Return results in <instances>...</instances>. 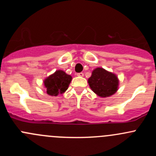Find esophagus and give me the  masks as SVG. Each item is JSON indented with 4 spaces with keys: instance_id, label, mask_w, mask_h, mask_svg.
Segmentation results:
<instances>
[{
    "instance_id": "esophagus-1",
    "label": "esophagus",
    "mask_w": 156,
    "mask_h": 156,
    "mask_svg": "<svg viewBox=\"0 0 156 156\" xmlns=\"http://www.w3.org/2000/svg\"><path fill=\"white\" fill-rule=\"evenodd\" d=\"M77 75L79 77H83L84 76V73H83V72H79V73L77 74Z\"/></svg>"
}]
</instances>
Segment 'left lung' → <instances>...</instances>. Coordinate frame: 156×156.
<instances>
[{
	"instance_id": "8db88e82",
	"label": "left lung",
	"mask_w": 156,
	"mask_h": 156,
	"mask_svg": "<svg viewBox=\"0 0 156 156\" xmlns=\"http://www.w3.org/2000/svg\"><path fill=\"white\" fill-rule=\"evenodd\" d=\"M92 90L100 97H108L117 91L119 79L115 74L103 68H97L88 79Z\"/></svg>"
}]
</instances>
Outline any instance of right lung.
Here are the masks:
<instances>
[{"label": "right lung", "instance_id": "add662e5", "mask_svg": "<svg viewBox=\"0 0 156 156\" xmlns=\"http://www.w3.org/2000/svg\"><path fill=\"white\" fill-rule=\"evenodd\" d=\"M72 81V76L67 75L62 70L56 71L54 74L50 75L44 81L47 93L50 96H56L62 94L68 89Z\"/></svg>", "mask_w": 156, "mask_h": 156}]
</instances>
